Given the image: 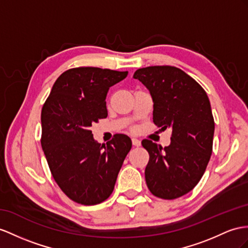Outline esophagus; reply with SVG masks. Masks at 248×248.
Listing matches in <instances>:
<instances>
[{
    "mask_svg": "<svg viewBox=\"0 0 248 248\" xmlns=\"http://www.w3.org/2000/svg\"><path fill=\"white\" fill-rule=\"evenodd\" d=\"M132 144L134 145V147H140V140H138L137 138H132Z\"/></svg>",
    "mask_w": 248,
    "mask_h": 248,
    "instance_id": "esophagus-1",
    "label": "esophagus"
}]
</instances>
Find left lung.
Returning <instances> with one entry per match:
<instances>
[{
  "label": "left lung",
  "mask_w": 248,
  "mask_h": 248,
  "mask_svg": "<svg viewBox=\"0 0 248 248\" xmlns=\"http://www.w3.org/2000/svg\"><path fill=\"white\" fill-rule=\"evenodd\" d=\"M133 78L151 93L154 124L162 130L172 129L169 147L149 139L141 141L150 155L145 182L158 198H179L200 181L212 155L211 103L204 89L179 68L151 66L138 69Z\"/></svg>",
  "instance_id": "left-lung-1"
}]
</instances>
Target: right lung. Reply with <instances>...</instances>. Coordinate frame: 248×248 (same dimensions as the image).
Here are the masks:
<instances>
[{
  "label": "right lung",
  "mask_w": 248,
  "mask_h": 248,
  "mask_svg": "<svg viewBox=\"0 0 248 248\" xmlns=\"http://www.w3.org/2000/svg\"><path fill=\"white\" fill-rule=\"evenodd\" d=\"M126 75L128 71L96 67L69 69L55 80L43 106L41 143L49 169L62 192L80 204L109 198L132 148L124 134L101 144L90 130L93 123L108 116L110 87Z\"/></svg>",
  "instance_id": "obj_1"
}]
</instances>
